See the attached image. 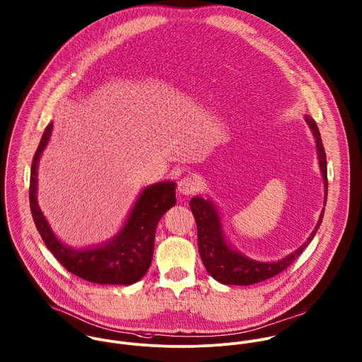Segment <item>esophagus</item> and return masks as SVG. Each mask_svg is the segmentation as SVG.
Returning <instances> with one entry per match:
<instances>
[{
	"label": "esophagus",
	"instance_id": "34e87169",
	"mask_svg": "<svg viewBox=\"0 0 362 362\" xmlns=\"http://www.w3.org/2000/svg\"><path fill=\"white\" fill-rule=\"evenodd\" d=\"M177 189L182 194L185 196H189V194H193L196 192L200 190V179L194 175H187L185 176L179 185H177Z\"/></svg>",
	"mask_w": 362,
	"mask_h": 362
}]
</instances>
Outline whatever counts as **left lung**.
<instances>
[{"label": "left lung", "mask_w": 362, "mask_h": 362, "mask_svg": "<svg viewBox=\"0 0 362 362\" xmlns=\"http://www.w3.org/2000/svg\"><path fill=\"white\" fill-rule=\"evenodd\" d=\"M306 123L313 132L316 139V148L319 156V165L325 182V206L327 199V165H326V152L320 139L319 129L313 119L309 116L305 117ZM190 210L194 216L197 223V239H199V252L202 260L204 263L206 270L210 273L213 279H216L221 284L226 286H252L260 281H266L289 267L296 257L303 252V249L310 243L315 233L317 232L325 210L322 211L317 225L315 226L312 235L308 240L291 253L286 259L274 262V263H263L250 260L240 253L232 250L222 233V223L218 217L216 206L210 200H204L202 197H194L190 200Z\"/></svg>", "instance_id": "obj_1"}]
</instances>
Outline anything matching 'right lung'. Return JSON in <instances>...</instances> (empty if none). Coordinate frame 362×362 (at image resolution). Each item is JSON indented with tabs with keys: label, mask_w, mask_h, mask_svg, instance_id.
<instances>
[{
	"label": "right lung",
	"mask_w": 362,
	"mask_h": 362,
	"mask_svg": "<svg viewBox=\"0 0 362 362\" xmlns=\"http://www.w3.org/2000/svg\"><path fill=\"white\" fill-rule=\"evenodd\" d=\"M52 132L53 123L46 127L33 155L29 185L32 217L45 245L63 267L82 280L113 286L137 283L151 266L156 225L162 216L176 204V185L173 182H160L144 189L123 229L109 243L85 250L67 247L54 236L36 200L37 162L50 140Z\"/></svg>",
	"instance_id": "1"
}]
</instances>
